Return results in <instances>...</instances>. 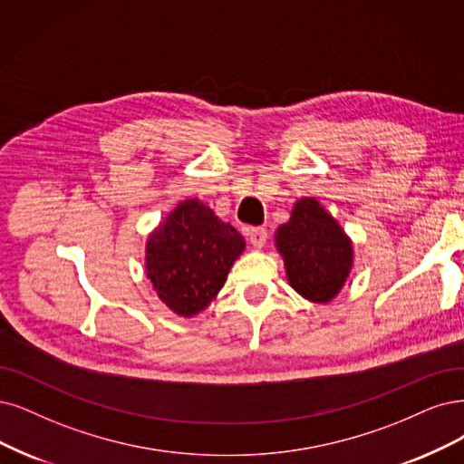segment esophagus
Here are the masks:
<instances>
[{
    "mask_svg": "<svg viewBox=\"0 0 464 464\" xmlns=\"http://www.w3.org/2000/svg\"><path fill=\"white\" fill-rule=\"evenodd\" d=\"M246 235H248L250 245H254L256 248H262L267 241V231L264 227H250Z\"/></svg>",
    "mask_w": 464,
    "mask_h": 464,
    "instance_id": "obj_1",
    "label": "esophagus"
}]
</instances>
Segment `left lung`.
<instances>
[{
    "instance_id": "obj_1",
    "label": "left lung",
    "mask_w": 464,
    "mask_h": 464,
    "mask_svg": "<svg viewBox=\"0 0 464 464\" xmlns=\"http://www.w3.org/2000/svg\"><path fill=\"white\" fill-rule=\"evenodd\" d=\"M276 246L285 260L288 285L305 300L331 302L350 277V237L314 197L295 204L290 219L276 233Z\"/></svg>"
}]
</instances>
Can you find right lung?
Returning a JSON list of instances; mask_svg holds the SVG:
<instances>
[{
    "label": "right lung",
    "mask_w": 464,
    "mask_h": 464,
    "mask_svg": "<svg viewBox=\"0 0 464 464\" xmlns=\"http://www.w3.org/2000/svg\"><path fill=\"white\" fill-rule=\"evenodd\" d=\"M245 238L198 198L179 202L145 246V273L171 312L193 317L218 296Z\"/></svg>",
    "instance_id": "add662e5"
}]
</instances>
